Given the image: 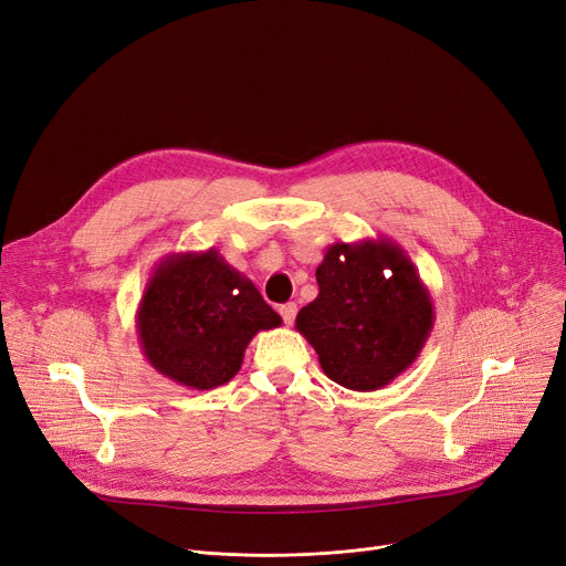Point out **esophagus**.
<instances>
[{
	"label": "esophagus",
	"instance_id": "1",
	"mask_svg": "<svg viewBox=\"0 0 566 566\" xmlns=\"http://www.w3.org/2000/svg\"><path fill=\"white\" fill-rule=\"evenodd\" d=\"M280 314H282V318H284L286 325H293L295 314H298V307H295V303H286V305L280 307Z\"/></svg>",
	"mask_w": 566,
	"mask_h": 566
}]
</instances>
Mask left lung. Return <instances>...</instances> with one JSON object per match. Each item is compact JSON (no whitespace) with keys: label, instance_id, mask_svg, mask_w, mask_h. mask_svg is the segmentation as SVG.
Returning <instances> with one entry per match:
<instances>
[{"label":"left lung","instance_id":"obj_1","mask_svg":"<svg viewBox=\"0 0 566 566\" xmlns=\"http://www.w3.org/2000/svg\"><path fill=\"white\" fill-rule=\"evenodd\" d=\"M318 295L295 316L321 369L342 388L371 392L401 376L433 331V301L390 238L333 243L316 268Z\"/></svg>","mask_w":566,"mask_h":566}]
</instances>
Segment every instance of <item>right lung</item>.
Instances as JSON below:
<instances>
[{
  "mask_svg": "<svg viewBox=\"0 0 566 566\" xmlns=\"http://www.w3.org/2000/svg\"><path fill=\"white\" fill-rule=\"evenodd\" d=\"M277 325L280 314L216 248L163 256L135 314L148 365L190 390L229 382L252 337Z\"/></svg>",
  "mask_w": 566,
  "mask_h": 566,
  "instance_id": "1",
  "label": "right lung"
}]
</instances>
